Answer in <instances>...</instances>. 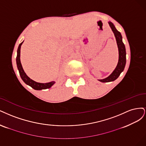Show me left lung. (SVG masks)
<instances>
[{
    "label": "left lung",
    "mask_w": 146,
    "mask_h": 146,
    "mask_svg": "<svg viewBox=\"0 0 146 146\" xmlns=\"http://www.w3.org/2000/svg\"><path fill=\"white\" fill-rule=\"evenodd\" d=\"M109 23L116 37L117 47H118L119 50V60L116 68L109 77H107V78H105L104 79L99 80V81L102 82H108L115 81V79L119 77L121 73L123 72L126 63L125 48V45L123 42V40H122V36L121 33L116 29L114 25L111 22H109Z\"/></svg>",
    "instance_id": "left-lung-1"
}]
</instances>
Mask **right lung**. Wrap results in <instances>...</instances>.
<instances>
[{
    "label": "right lung",
    "instance_id": "obj_1",
    "mask_svg": "<svg viewBox=\"0 0 146 146\" xmlns=\"http://www.w3.org/2000/svg\"><path fill=\"white\" fill-rule=\"evenodd\" d=\"M23 42H22V43H21L19 45V47L17 49V54L16 57V63H17V68L19 70V72L20 76L22 79L23 80V81L26 84H27V85H29L30 87H31L33 88H34L35 90H42V89H46V88H50L55 83V82L52 81V82L45 83V84L37 82L34 81L33 80L31 79L24 72V70H23L22 64L21 63V60H20L21 47Z\"/></svg>",
    "mask_w": 146,
    "mask_h": 146
}]
</instances>
